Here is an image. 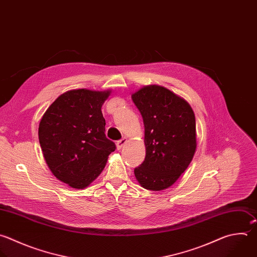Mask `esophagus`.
Returning <instances> with one entry per match:
<instances>
[{
	"label": "esophagus",
	"instance_id": "esophagus-1",
	"mask_svg": "<svg viewBox=\"0 0 257 257\" xmlns=\"http://www.w3.org/2000/svg\"><path fill=\"white\" fill-rule=\"evenodd\" d=\"M126 142H127V139H126V138H122V139L118 140V141H117V149L120 150V149L124 146V144H125Z\"/></svg>",
	"mask_w": 257,
	"mask_h": 257
}]
</instances>
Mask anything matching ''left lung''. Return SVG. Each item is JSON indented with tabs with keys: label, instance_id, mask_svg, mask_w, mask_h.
I'll list each match as a JSON object with an SVG mask.
<instances>
[{
	"label": "left lung",
	"instance_id": "obj_1",
	"mask_svg": "<svg viewBox=\"0 0 257 257\" xmlns=\"http://www.w3.org/2000/svg\"><path fill=\"white\" fill-rule=\"evenodd\" d=\"M144 123V161L134 169L146 190L173 186L191 163L196 147V118L191 106L159 85H147L132 95Z\"/></svg>",
	"mask_w": 257,
	"mask_h": 257
}]
</instances>
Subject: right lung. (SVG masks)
Listing matches in <instances>:
<instances>
[{"label": "right lung", "instance_id": "1", "mask_svg": "<svg viewBox=\"0 0 257 257\" xmlns=\"http://www.w3.org/2000/svg\"><path fill=\"white\" fill-rule=\"evenodd\" d=\"M110 92L72 90L60 95L44 113L39 143L53 176L73 189L94 182L116 145L105 135L101 108Z\"/></svg>", "mask_w": 257, "mask_h": 257}]
</instances>
